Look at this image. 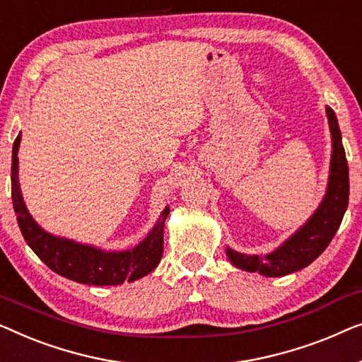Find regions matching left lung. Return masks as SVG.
I'll list each match as a JSON object with an SVG mask.
<instances>
[{
  "mask_svg": "<svg viewBox=\"0 0 362 362\" xmlns=\"http://www.w3.org/2000/svg\"><path fill=\"white\" fill-rule=\"evenodd\" d=\"M329 131H332V162L327 193L322 203L300 230L295 231L276 251L266 256H249L226 247V256L233 266L246 272H259L266 277H282L297 272L312 264L328 244L343 221L349 200V169L341 142V131L334 111L327 106Z\"/></svg>",
  "mask_w": 362,
  "mask_h": 362,
  "instance_id": "left-lung-1",
  "label": "left lung"
}]
</instances>
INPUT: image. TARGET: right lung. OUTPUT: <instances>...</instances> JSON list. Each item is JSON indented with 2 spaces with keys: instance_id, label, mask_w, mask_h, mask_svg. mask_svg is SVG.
I'll return each instance as SVG.
<instances>
[{
  "instance_id": "right-lung-1",
  "label": "right lung",
  "mask_w": 362,
  "mask_h": 362,
  "mask_svg": "<svg viewBox=\"0 0 362 362\" xmlns=\"http://www.w3.org/2000/svg\"><path fill=\"white\" fill-rule=\"evenodd\" d=\"M21 142L19 132L13 144L11 198L18 225L29 247L37 254L49 269L70 281L86 285H119L134 282L154 271L164 252V223L169 206L160 213L151 233L136 247L128 251H103L90 244L54 236L44 231L29 215L18 179V151Z\"/></svg>"
}]
</instances>
